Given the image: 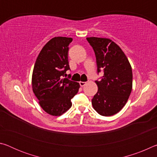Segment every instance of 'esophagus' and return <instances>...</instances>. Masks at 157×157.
<instances>
[{
	"instance_id": "esophagus-1",
	"label": "esophagus",
	"mask_w": 157,
	"mask_h": 157,
	"mask_svg": "<svg viewBox=\"0 0 157 157\" xmlns=\"http://www.w3.org/2000/svg\"><path fill=\"white\" fill-rule=\"evenodd\" d=\"M86 82H79V84H80L81 86H84L86 85Z\"/></svg>"
}]
</instances>
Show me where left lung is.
<instances>
[{"mask_svg":"<svg viewBox=\"0 0 157 157\" xmlns=\"http://www.w3.org/2000/svg\"><path fill=\"white\" fill-rule=\"evenodd\" d=\"M96 57L98 72L104 71L100 80L95 81L98 92L91 103L101 116L119 112L129 99L132 89V66L122 49L110 39L87 37Z\"/></svg>","mask_w":157,"mask_h":157,"instance_id":"8db88e82","label":"left lung"}]
</instances>
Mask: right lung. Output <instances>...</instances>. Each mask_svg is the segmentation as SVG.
<instances>
[{
    "mask_svg": "<svg viewBox=\"0 0 157 157\" xmlns=\"http://www.w3.org/2000/svg\"><path fill=\"white\" fill-rule=\"evenodd\" d=\"M71 37L55 36L43 47L34 63L32 88L39 104L47 113L59 116L72 106L71 100L78 94V82L63 78L70 69L68 61Z\"/></svg>",
    "mask_w": 157,
    "mask_h": 157,
    "instance_id": "right-lung-1",
    "label": "right lung"
}]
</instances>
